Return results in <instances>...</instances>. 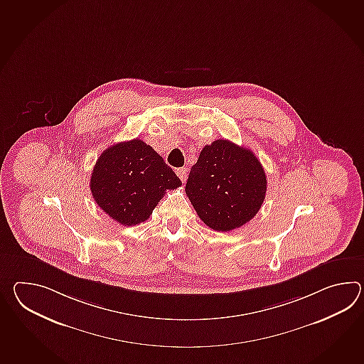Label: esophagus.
I'll return each instance as SVG.
<instances>
[{
  "label": "esophagus",
  "mask_w": 364,
  "mask_h": 364,
  "mask_svg": "<svg viewBox=\"0 0 364 364\" xmlns=\"http://www.w3.org/2000/svg\"><path fill=\"white\" fill-rule=\"evenodd\" d=\"M176 173H178L180 180H181L183 183H186V178H188V170H186V168H178Z\"/></svg>",
  "instance_id": "1"
}]
</instances>
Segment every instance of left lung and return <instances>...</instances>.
Wrapping results in <instances>:
<instances>
[{"label":"left lung","mask_w":364,"mask_h":364,"mask_svg":"<svg viewBox=\"0 0 364 364\" xmlns=\"http://www.w3.org/2000/svg\"><path fill=\"white\" fill-rule=\"evenodd\" d=\"M186 193L206 226L227 232L259 213L267 194V175L250 149L217 139L202 149L192 166Z\"/></svg>","instance_id":"1"}]
</instances>
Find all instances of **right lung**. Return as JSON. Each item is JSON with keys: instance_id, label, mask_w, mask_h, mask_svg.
<instances>
[{"instance_id": "obj_1", "label": "right lung", "mask_w": 364, "mask_h": 364, "mask_svg": "<svg viewBox=\"0 0 364 364\" xmlns=\"http://www.w3.org/2000/svg\"><path fill=\"white\" fill-rule=\"evenodd\" d=\"M180 186L162 156L138 138L105 149L90 180L97 206L124 226L145 222L166 191Z\"/></svg>"}]
</instances>
